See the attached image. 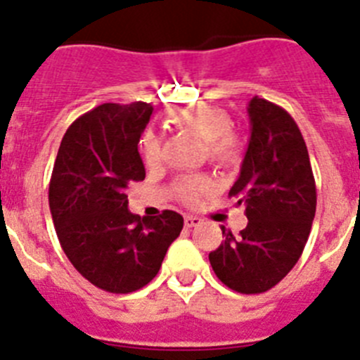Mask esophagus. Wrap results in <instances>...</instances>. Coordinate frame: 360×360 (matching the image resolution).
<instances>
[{"label": "esophagus", "instance_id": "34e87169", "mask_svg": "<svg viewBox=\"0 0 360 360\" xmlns=\"http://www.w3.org/2000/svg\"><path fill=\"white\" fill-rule=\"evenodd\" d=\"M200 221H202V219H200L198 216H193V214H187L186 218H184V224H186L187 229L196 227V225H200Z\"/></svg>", "mask_w": 360, "mask_h": 360}]
</instances>
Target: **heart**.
Returning a JSON list of instances; mask_svg holds the SVG:
<instances>
[{"label": "heart", "mask_w": 360, "mask_h": 360, "mask_svg": "<svg viewBox=\"0 0 360 360\" xmlns=\"http://www.w3.org/2000/svg\"><path fill=\"white\" fill-rule=\"evenodd\" d=\"M167 122L180 131L193 133L205 141V151L211 162L218 165H234L240 162L243 153V142L240 135L231 129L232 119L224 108L214 104L196 103L184 104L167 113ZM141 155L148 167H155L162 162V142L153 131H146L141 139ZM211 189L207 176H186L178 180V198L186 203H193Z\"/></svg>", "instance_id": "heart-1"}]
</instances>
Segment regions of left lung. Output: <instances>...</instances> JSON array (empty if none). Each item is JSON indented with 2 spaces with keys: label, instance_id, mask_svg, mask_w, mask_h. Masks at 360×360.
Returning a JSON list of instances; mask_svg holds the SVG:
<instances>
[{
  "label": "left lung",
  "instance_id": "8db88e82",
  "mask_svg": "<svg viewBox=\"0 0 360 360\" xmlns=\"http://www.w3.org/2000/svg\"><path fill=\"white\" fill-rule=\"evenodd\" d=\"M250 141L229 196L243 205L249 224L240 236L209 254L214 274L240 294L276 287L303 254L316 216L317 193L304 139L288 111L265 98L249 103Z\"/></svg>",
  "mask_w": 360,
  "mask_h": 360
}]
</instances>
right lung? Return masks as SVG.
Segmentation results:
<instances>
[{
    "mask_svg": "<svg viewBox=\"0 0 360 360\" xmlns=\"http://www.w3.org/2000/svg\"><path fill=\"white\" fill-rule=\"evenodd\" d=\"M153 113L148 103H106L79 117L63 136L49 203L57 238L79 274L111 294L146 287L160 270L184 218L128 211L126 189L146 178L139 142Z\"/></svg>",
    "mask_w": 360,
    "mask_h": 360,
    "instance_id": "add662e5",
    "label": "right lung"
}]
</instances>
